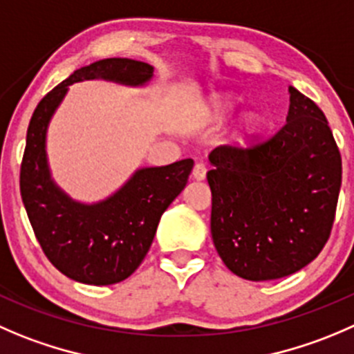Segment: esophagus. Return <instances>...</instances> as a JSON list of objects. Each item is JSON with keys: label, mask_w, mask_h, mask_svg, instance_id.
<instances>
[{"label": "esophagus", "mask_w": 354, "mask_h": 354, "mask_svg": "<svg viewBox=\"0 0 354 354\" xmlns=\"http://www.w3.org/2000/svg\"><path fill=\"white\" fill-rule=\"evenodd\" d=\"M205 173H207V167H205L202 162H197L194 166V171H192V176H194V180L201 181L205 178Z\"/></svg>", "instance_id": "obj_1"}]
</instances>
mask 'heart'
Wrapping results in <instances>:
<instances>
[{
  "label": "heart",
  "instance_id": "1",
  "mask_svg": "<svg viewBox=\"0 0 354 354\" xmlns=\"http://www.w3.org/2000/svg\"><path fill=\"white\" fill-rule=\"evenodd\" d=\"M235 109V102L232 98H226V97H216L205 105L204 109V115L211 121H223V119L228 118L230 114L233 112ZM261 124H263V119H261L259 114L256 112H249V114L243 115L240 119V124H239V142L245 143L259 131Z\"/></svg>",
  "mask_w": 354,
  "mask_h": 354
}]
</instances>
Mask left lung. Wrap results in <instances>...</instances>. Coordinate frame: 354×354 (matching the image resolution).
<instances>
[{"mask_svg":"<svg viewBox=\"0 0 354 354\" xmlns=\"http://www.w3.org/2000/svg\"><path fill=\"white\" fill-rule=\"evenodd\" d=\"M287 122L266 142L209 153L211 233L226 268L252 282L310 264L330 236L342 160L327 118L289 86Z\"/></svg>","mask_w":354,"mask_h":354,"instance_id":"8db88e82","label":"left lung"}]
</instances>
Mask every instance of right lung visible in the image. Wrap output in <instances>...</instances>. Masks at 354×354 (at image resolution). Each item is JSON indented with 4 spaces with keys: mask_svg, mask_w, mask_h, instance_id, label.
<instances>
[{
    "mask_svg": "<svg viewBox=\"0 0 354 354\" xmlns=\"http://www.w3.org/2000/svg\"><path fill=\"white\" fill-rule=\"evenodd\" d=\"M153 67L131 58H105L77 68L37 104L20 166V195L41 249L58 272L88 286L128 279L149 252L162 212L181 194L194 167L183 159L169 166L142 167L115 194L97 204L68 197L51 180L46 131L68 86L105 79L143 86Z\"/></svg>",
    "mask_w": 354,
    "mask_h": 354,
    "instance_id": "1",
    "label": "right lung"
}]
</instances>
